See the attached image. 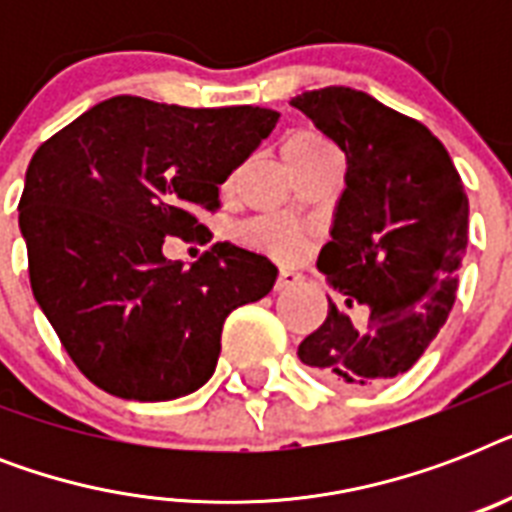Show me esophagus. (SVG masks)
Returning <instances> with one entry per match:
<instances>
[{
	"mask_svg": "<svg viewBox=\"0 0 512 512\" xmlns=\"http://www.w3.org/2000/svg\"><path fill=\"white\" fill-rule=\"evenodd\" d=\"M303 281V276L297 271H279V276H276V292H284V289H292L297 287Z\"/></svg>",
	"mask_w": 512,
	"mask_h": 512,
	"instance_id": "34e87169",
	"label": "esophagus"
}]
</instances>
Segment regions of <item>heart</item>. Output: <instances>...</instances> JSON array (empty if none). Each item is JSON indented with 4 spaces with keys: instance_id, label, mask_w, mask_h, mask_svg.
I'll use <instances>...</instances> for the list:
<instances>
[{
    "instance_id": "heart-1",
    "label": "heart",
    "mask_w": 512,
    "mask_h": 512,
    "mask_svg": "<svg viewBox=\"0 0 512 512\" xmlns=\"http://www.w3.org/2000/svg\"><path fill=\"white\" fill-rule=\"evenodd\" d=\"M332 148L335 146L324 135H319V132L295 130L289 132L284 143H281V156H284L287 164H295L303 162V159H311L316 154H324V151H332ZM244 239L252 247L265 249V252L284 257V260H295V257L305 252L303 233L295 231L292 225L281 223V220H271V217L252 220L249 225H244Z\"/></svg>"
}]
</instances>
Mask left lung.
<instances>
[{"label":"left lung","mask_w":512,"mask_h":512,"mask_svg":"<svg viewBox=\"0 0 512 512\" xmlns=\"http://www.w3.org/2000/svg\"><path fill=\"white\" fill-rule=\"evenodd\" d=\"M345 154V191L319 271L340 292L297 348L329 382L409 372L446 324L468 249V196L444 143L366 92L324 87L289 100ZM350 310L367 313L353 322Z\"/></svg>","instance_id":"1"}]
</instances>
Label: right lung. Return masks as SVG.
Here are the masks:
<instances>
[{"label":"right lung","instance_id":"add662e5","mask_svg":"<svg viewBox=\"0 0 512 512\" xmlns=\"http://www.w3.org/2000/svg\"><path fill=\"white\" fill-rule=\"evenodd\" d=\"M279 122L271 108L103 100L36 148L20 233L39 308L79 372L111 396L170 401L201 388L228 313L273 289L276 265L215 244L191 265L167 236L207 231L217 185Z\"/></svg>","mask_w":512,"mask_h":512}]
</instances>
